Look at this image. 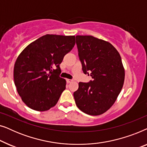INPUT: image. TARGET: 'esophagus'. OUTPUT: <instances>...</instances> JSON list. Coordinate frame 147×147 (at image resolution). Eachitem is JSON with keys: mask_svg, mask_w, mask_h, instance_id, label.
Listing matches in <instances>:
<instances>
[{"mask_svg": "<svg viewBox=\"0 0 147 147\" xmlns=\"http://www.w3.org/2000/svg\"><path fill=\"white\" fill-rule=\"evenodd\" d=\"M72 81H73V80L71 79H66V82H67V83H70V82H71Z\"/></svg>", "mask_w": 147, "mask_h": 147, "instance_id": "obj_1", "label": "esophagus"}]
</instances>
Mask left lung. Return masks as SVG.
Instances as JSON below:
<instances>
[{"mask_svg": "<svg viewBox=\"0 0 147 147\" xmlns=\"http://www.w3.org/2000/svg\"><path fill=\"white\" fill-rule=\"evenodd\" d=\"M78 56L89 82H79L74 93L78 108L92 116L102 114L115 102L123 86L124 69L116 48L104 40L91 35H77Z\"/></svg>", "mask_w": 147, "mask_h": 147, "instance_id": "obj_1", "label": "left lung"}]
</instances>
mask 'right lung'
I'll use <instances>...</instances> for the list:
<instances>
[{
	"label": "right lung",
	"instance_id": "add662e5",
	"mask_svg": "<svg viewBox=\"0 0 147 147\" xmlns=\"http://www.w3.org/2000/svg\"><path fill=\"white\" fill-rule=\"evenodd\" d=\"M75 45V36L45 35L30 43L17 57L14 81L24 103L37 111L57 104L65 89L59 65Z\"/></svg>",
	"mask_w": 147,
	"mask_h": 147
}]
</instances>
